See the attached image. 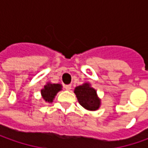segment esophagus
<instances>
[{"mask_svg":"<svg viewBox=\"0 0 148 148\" xmlns=\"http://www.w3.org/2000/svg\"><path fill=\"white\" fill-rule=\"evenodd\" d=\"M64 87H65L66 90H70L71 88V85H70V84H69V85H65V86H64Z\"/></svg>","mask_w":148,"mask_h":148,"instance_id":"34e87169","label":"esophagus"}]
</instances>
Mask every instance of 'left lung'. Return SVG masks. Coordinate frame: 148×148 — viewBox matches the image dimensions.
Here are the masks:
<instances>
[{
	"label": "left lung",
	"mask_w": 148,
	"mask_h": 148,
	"mask_svg": "<svg viewBox=\"0 0 148 148\" xmlns=\"http://www.w3.org/2000/svg\"><path fill=\"white\" fill-rule=\"evenodd\" d=\"M80 105L88 110H96L100 102L96 95V91L89 84L86 83L75 88L74 90Z\"/></svg>",
	"instance_id": "8db88e82"
}]
</instances>
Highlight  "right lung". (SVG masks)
I'll return each instance as SVG.
<instances>
[{"label": "right lung", "mask_w": 148, "mask_h": 148, "mask_svg": "<svg viewBox=\"0 0 148 148\" xmlns=\"http://www.w3.org/2000/svg\"><path fill=\"white\" fill-rule=\"evenodd\" d=\"M61 89H62V86L60 84L48 83L46 86H44V88L41 90L43 98L45 99V101L52 102L54 96L59 90H61Z\"/></svg>", "instance_id": "1"}]
</instances>
